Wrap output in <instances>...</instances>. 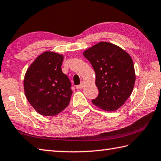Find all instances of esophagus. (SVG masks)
<instances>
[{"label": "esophagus", "mask_w": 161, "mask_h": 161, "mask_svg": "<svg viewBox=\"0 0 161 161\" xmlns=\"http://www.w3.org/2000/svg\"><path fill=\"white\" fill-rule=\"evenodd\" d=\"M84 86V82H81V83L80 84V85L76 86V88H77V89H82V88H83Z\"/></svg>", "instance_id": "34e87169"}]
</instances>
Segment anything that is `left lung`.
Instances as JSON below:
<instances>
[{
    "label": "left lung",
    "instance_id": "8db88e82",
    "mask_svg": "<svg viewBox=\"0 0 161 161\" xmlns=\"http://www.w3.org/2000/svg\"><path fill=\"white\" fill-rule=\"evenodd\" d=\"M83 54L96 74L99 93L92 101L93 104L106 111L117 110L130 97L135 83L131 56L119 46L106 42L96 43Z\"/></svg>",
    "mask_w": 161,
    "mask_h": 161
}]
</instances>
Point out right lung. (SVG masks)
I'll use <instances>...</instances> for the list:
<instances>
[{
  "instance_id": "add662e5",
  "label": "right lung",
  "mask_w": 161,
  "mask_h": 161,
  "mask_svg": "<svg viewBox=\"0 0 161 161\" xmlns=\"http://www.w3.org/2000/svg\"><path fill=\"white\" fill-rule=\"evenodd\" d=\"M63 58L57 53L45 51L34 60L25 73L26 98L42 115H58L70 101V81L61 69Z\"/></svg>"
}]
</instances>
